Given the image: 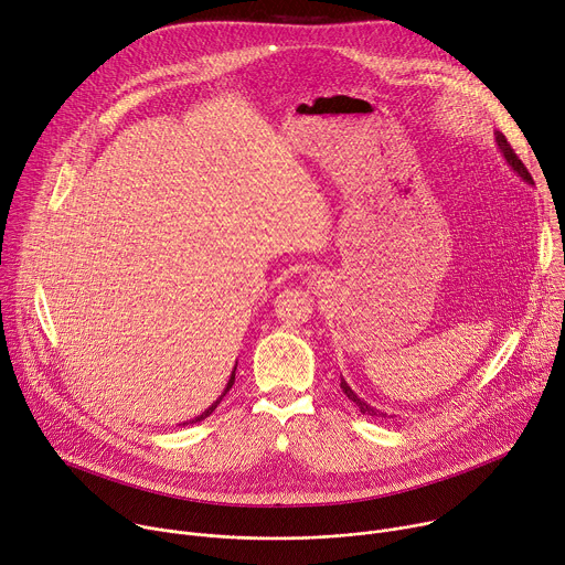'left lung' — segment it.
I'll return each instance as SVG.
<instances>
[{
  "label": "left lung",
  "instance_id": "8db88e82",
  "mask_svg": "<svg viewBox=\"0 0 565 565\" xmlns=\"http://www.w3.org/2000/svg\"><path fill=\"white\" fill-rule=\"evenodd\" d=\"M495 141H498V148H500V152L504 156V160H507V164L514 169L525 182H530V184H534V180H532V175H530V171L525 169V164L519 160V156L514 152V148L509 146V141H507V137L502 135V132H495ZM340 387H342V392L349 396V401H353L355 403V407H361V413L363 415H370V417H387L385 413H381V409H376V407H372L370 403H365L363 398H358V394L347 385V381L344 379H340Z\"/></svg>",
  "mask_w": 565,
  "mask_h": 565
}]
</instances>
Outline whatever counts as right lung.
I'll list each match as a JSON object with an SVG mask.
<instances>
[{
  "instance_id": "obj_1",
  "label": "right lung",
  "mask_w": 565,
  "mask_h": 565,
  "mask_svg": "<svg viewBox=\"0 0 565 565\" xmlns=\"http://www.w3.org/2000/svg\"><path fill=\"white\" fill-rule=\"evenodd\" d=\"M234 376H236V367H234V372H232V376H230V381H227V387H225V392H223V394H221V398H218V401H216V403H212V405H210V407H207V409H204V413H202V415H200V417H195V419H191V422H184V424H186V426H189V424H195V422H202V419H207V417H210V415H212V413H214V409H216V407H218V403H221V401H223V396H225V394H227V392H230V390H232V385H234ZM184 424H182V426H184Z\"/></svg>"
}]
</instances>
